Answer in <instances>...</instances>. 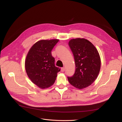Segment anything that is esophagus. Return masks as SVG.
Instances as JSON below:
<instances>
[{"label":"esophagus","mask_w":122,"mask_h":122,"mask_svg":"<svg viewBox=\"0 0 122 122\" xmlns=\"http://www.w3.org/2000/svg\"><path fill=\"white\" fill-rule=\"evenodd\" d=\"M61 71H62V72H65V68L64 67H62V68H61Z\"/></svg>","instance_id":"obj_1"}]
</instances>
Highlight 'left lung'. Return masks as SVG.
<instances>
[{"label": "left lung", "mask_w": 122, "mask_h": 122, "mask_svg": "<svg viewBox=\"0 0 122 122\" xmlns=\"http://www.w3.org/2000/svg\"><path fill=\"white\" fill-rule=\"evenodd\" d=\"M69 46L74 57L76 70L73 76H68V81L77 88H86L92 84L99 74V54L93 44L85 38L72 39Z\"/></svg>", "instance_id": "obj_1"}]
</instances>
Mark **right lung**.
Listing matches in <instances>:
<instances>
[{"instance_id":"right-lung-1","label":"right lung","mask_w":122,"mask_h":122,"mask_svg":"<svg viewBox=\"0 0 122 122\" xmlns=\"http://www.w3.org/2000/svg\"><path fill=\"white\" fill-rule=\"evenodd\" d=\"M59 40H41L30 49L25 60V69L30 79L41 88L53 85L60 69L55 66L51 51Z\"/></svg>"}]
</instances>
